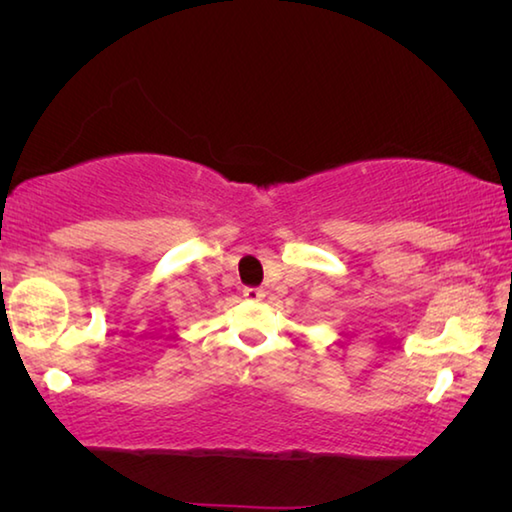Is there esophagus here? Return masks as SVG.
Returning <instances> with one entry per match:
<instances>
[{"label":"esophagus","mask_w":512,"mask_h":512,"mask_svg":"<svg viewBox=\"0 0 512 512\" xmlns=\"http://www.w3.org/2000/svg\"><path fill=\"white\" fill-rule=\"evenodd\" d=\"M264 296H266V291L259 289V287H246V289H244V298H246V300L257 302V300H264Z\"/></svg>","instance_id":"34e87169"}]
</instances>
